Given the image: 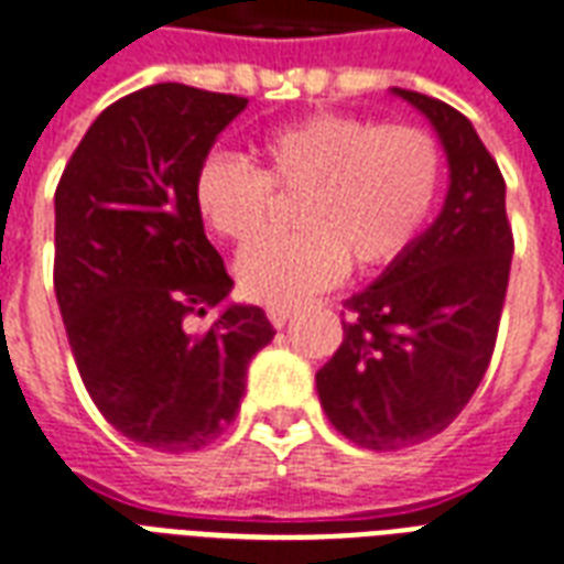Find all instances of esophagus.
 <instances>
[{
	"label": "esophagus",
	"instance_id": "34e87169",
	"mask_svg": "<svg viewBox=\"0 0 564 564\" xmlns=\"http://www.w3.org/2000/svg\"><path fill=\"white\" fill-rule=\"evenodd\" d=\"M265 313H269V322H272L274 328H283L292 319V311H286V307H269Z\"/></svg>",
	"mask_w": 564,
	"mask_h": 564
}]
</instances>
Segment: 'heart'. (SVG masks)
Here are the masks:
<instances>
[{"label": "heart", "instance_id": "b5f03b06", "mask_svg": "<svg viewBox=\"0 0 564 564\" xmlns=\"http://www.w3.org/2000/svg\"><path fill=\"white\" fill-rule=\"evenodd\" d=\"M253 171L209 153L192 180V204L215 236L260 234L269 192L301 195L292 239H260L236 257V286L265 307H299L346 269L372 272L405 253L441 192L444 156L432 132L378 127L343 111H316L263 132Z\"/></svg>", "mask_w": 564, "mask_h": 564}]
</instances>
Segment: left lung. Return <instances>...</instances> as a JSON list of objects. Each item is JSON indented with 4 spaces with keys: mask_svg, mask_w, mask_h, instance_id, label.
Returning <instances> with one entry per match:
<instances>
[{
    "mask_svg": "<svg viewBox=\"0 0 564 564\" xmlns=\"http://www.w3.org/2000/svg\"><path fill=\"white\" fill-rule=\"evenodd\" d=\"M435 127L449 162L444 209L346 301L343 343L316 372L325 414L364 449L393 453L444 432L491 364L511 269L506 180L462 111L393 88Z\"/></svg>",
    "mask_w": 564,
    "mask_h": 564,
    "instance_id": "1",
    "label": "left lung"
}]
</instances>
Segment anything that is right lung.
<instances>
[{"label": "right lung", "instance_id": "1", "mask_svg": "<svg viewBox=\"0 0 564 564\" xmlns=\"http://www.w3.org/2000/svg\"><path fill=\"white\" fill-rule=\"evenodd\" d=\"M245 106L177 82L141 88L94 120L55 188V299L79 376L120 435L159 453L213 444L274 337L253 304H227L204 334L186 325L234 290L192 180Z\"/></svg>", "mask_w": 564, "mask_h": 564}]
</instances>
